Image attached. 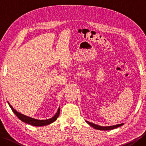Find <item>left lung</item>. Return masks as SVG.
Masks as SVG:
<instances>
[{
	"label": "left lung",
	"mask_w": 146,
	"mask_h": 146,
	"mask_svg": "<svg viewBox=\"0 0 146 146\" xmlns=\"http://www.w3.org/2000/svg\"><path fill=\"white\" fill-rule=\"evenodd\" d=\"M86 122L88 123L90 125L92 126V127H94V129H97V130H100V131H108V130H112V129H116L117 127H119L122 126V125H123V123H120V124H117V125H115L104 127V126H100V125H97V124H95V123L88 122V121H86Z\"/></svg>",
	"instance_id": "obj_1"
}]
</instances>
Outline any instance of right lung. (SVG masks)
Here are the masks:
<instances>
[{
  "mask_svg": "<svg viewBox=\"0 0 146 146\" xmlns=\"http://www.w3.org/2000/svg\"><path fill=\"white\" fill-rule=\"evenodd\" d=\"M7 103L9 105V107H11L12 109V111L15 113V115H16L19 119L21 121L25 122L26 123H28L29 125H34L36 127H40V126H44V125H47L50 124V123L54 122V121L58 119V117L60 115V107L58 108V110L57 111L56 113L54 115L51 117V119H46V120H38V119H34V118L28 117L27 115H25L22 114L19 112H18L17 110H15L14 108L12 107V105L9 104V102L7 101Z\"/></svg>",
  "mask_w": 146,
  "mask_h": 146,
  "instance_id": "right-lung-1",
  "label": "right lung"
}]
</instances>
